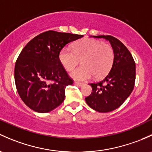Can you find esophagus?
Segmentation results:
<instances>
[{
	"label": "esophagus",
	"instance_id": "obj_1",
	"mask_svg": "<svg viewBox=\"0 0 152 152\" xmlns=\"http://www.w3.org/2000/svg\"><path fill=\"white\" fill-rule=\"evenodd\" d=\"M75 84L77 86H79V87H81V86H83L84 84V83L83 82H79V81H75Z\"/></svg>",
	"mask_w": 152,
	"mask_h": 152
}]
</instances>
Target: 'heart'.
<instances>
[{"instance_id": "1", "label": "heart", "mask_w": 152, "mask_h": 152, "mask_svg": "<svg viewBox=\"0 0 152 152\" xmlns=\"http://www.w3.org/2000/svg\"><path fill=\"white\" fill-rule=\"evenodd\" d=\"M114 57V49L110 44L89 38L76 42L73 50L63 48L59 55L62 65L68 71L73 69L81 60L83 65L71 73V77L77 80H86L92 76L103 77L111 69Z\"/></svg>"}]
</instances>
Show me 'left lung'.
Segmentation results:
<instances>
[{"instance_id": "left-lung-1", "label": "left lung", "mask_w": 152, "mask_h": 152, "mask_svg": "<svg viewBox=\"0 0 152 152\" xmlns=\"http://www.w3.org/2000/svg\"><path fill=\"white\" fill-rule=\"evenodd\" d=\"M104 38L114 49V57L109 73L103 80L90 83L92 92L85 97L86 103L95 111L101 113L119 108L132 92L135 81V63L127 48L111 36H93Z\"/></svg>"}]
</instances>
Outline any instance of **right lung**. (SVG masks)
<instances>
[{"instance_id":"right-lung-1","label":"right lung","mask_w":152,"mask_h":152,"mask_svg":"<svg viewBox=\"0 0 152 152\" xmlns=\"http://www.w3.org/2000/svg\"><path fill=\"white\" fill-rule=\"evenodd\" d=\"M82 35L49 30L28 43L14 68V80L22 101L38 113H47L65 99V89L73 81L64 68L59 55L68 43Z\"/></svg>"}]
</instances>
